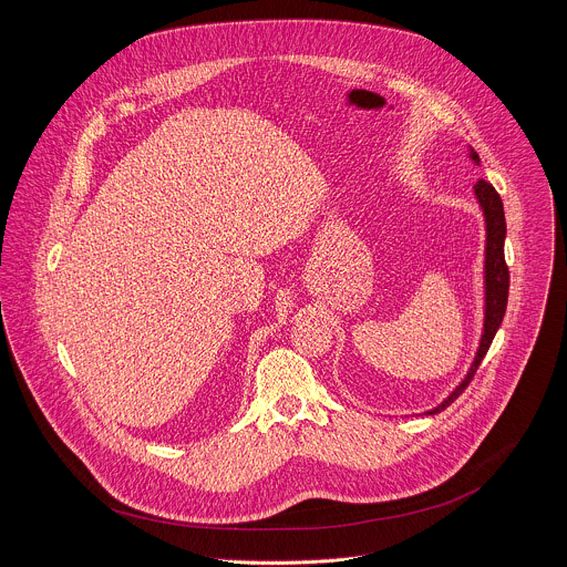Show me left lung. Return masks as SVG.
<instances>
[{
    "mask_svg": "<svg viewBox=\"0 0 567 567\" xmlns=\"http://www.w3.org/2000/svg\"><path fill=\"white\" fill-rule=\"evenodd\" d=\"M470 157L472 162L481 163V157L470 148ZM476 198L483 207L486 225V246H485V327H483V338H481V347L476 351V358L465 375V380L443 400V404L427 410L425 414H436L441 410H445L452 404L474 380L483 358L502 324L504 312H506V301H508V266L504 261V238H506V220H504V205L499 194L495 192V187L491 183H486L485 178H481L474 185Z\"/></svg>",
    "mask_w": 567,
    "mask_h": 567,
    "instance_id": "left-lung-1",
    "label": "left lung"
}]
</instances>
